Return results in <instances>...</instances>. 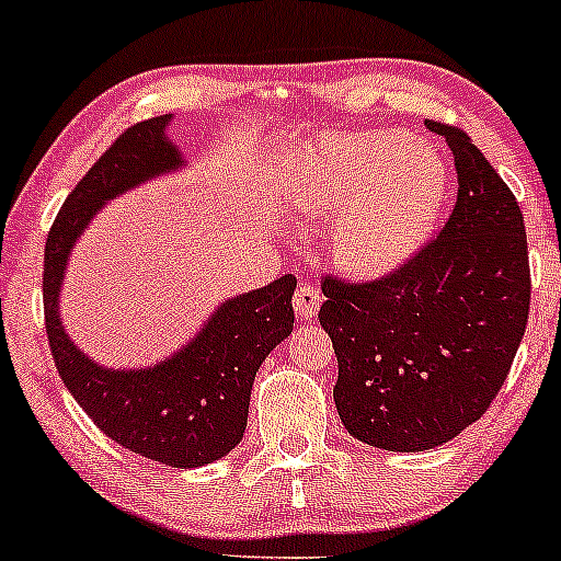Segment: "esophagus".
Returning <instances> with one entry per match:
<instances>
[{"label": "esophagus", "mask_w": 561, "mask_h": 561, "mask_svg": "<svg viewBox=\"0 0 561 561\" xmlns=\"http://www.w3.org/2000/svg\"><path fill=\"white\" fill-rule=\"evenodd\" d=\"M320 305H323V294H320V288L312 286V283L301 280L297 291H294V307H297L299 318H314L320 310Z\"/></svg>", "instance_id": "1"}]
</instances>
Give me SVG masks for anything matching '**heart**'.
<instances>
[{"label":"heart","instance_id":"obj_1","mask_svg":"<svg viewBox=\"0 0 561 561\" xmlns=\"http://www.w3.org/2000/svg\"><path fill=\"white\" fill-rule=\"evenodd\" d=\"M280 201L307 214H336L333 254L360 275L389 273L424 241L448 196V169L402 131L325 137L278 172Z\"/></svg>","mask_w":561,"mask_h":561}]
</instances>
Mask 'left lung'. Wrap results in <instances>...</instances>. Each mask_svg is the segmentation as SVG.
Segmentation results:
<instances>
[{"label": "left lung", "instance_id": "obj_1", "mask_svg": "<svg viewBox=\"0 0 561 561\" xmlns=\"http://www.w3.org/2000/svg\"><path fill=\"white\" fill-rule=\"evenodd\" d=\"M426 127L456 159L450 217L381 278L325 273L318 314L339 360V419L360 443L405 453L482 419L525 336L533 288L514 193L461 127Z\"/></svg>", "mask_w": 561, "mask_h": 561}]
</instances>
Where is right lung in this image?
Instances as JSON below:
<instances>
[{
    "label": "right lung",
    "instance_id": "obj_1",
    "mask_svg": "<svg viewBox=\"0 0 561 561\" xmlns=\"http://www.w3.org/2000/svg\"><path fill=\"white\" fill-rule=\"evenodd\" d=\"M169 116L145 118L113 140L60 206L44 247V329L68 392L113 443L174 469L217 461L241 443L251 383L264 357L294 329V275L225 301L172 360L142 370L100 368L73 347L58 314L68 254L105 201L180 167L163 135Z\"/></svg>",
    "mask_w": 561,
    "mask_h": 561
}]
</instances>
